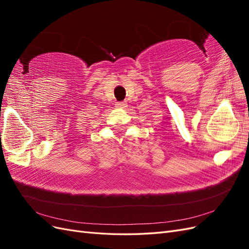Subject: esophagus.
<instances>
[{
	"mask_svg": "<svg viewBox=\"0 0 249 249\" xmlns=\"http://www.w3.org/2000/svg\"><path fill=\"white\" fill-rule=\"evenodd\" d=\"M116 107H117V108H123V109H124L125 107H127V104H126V102H118V103L116 104Z\"/></svg>",
	"mask_w": 249,
	"mask_h": 249,
	"instance_id": "1",
	"label": "esophagus"
}]
</instances>
